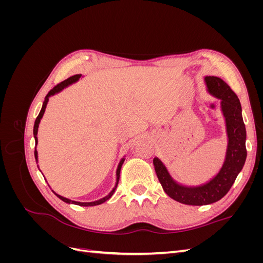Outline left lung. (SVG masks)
<instances>
[{"instance_id":"obj_1","label":"left lung","mask_w":263,"mask_h":263,"mask_svg":"<svg viewBox=\"0 0 263 263\" xmlns=\"http://www.w3.org/2000/svg\"><path fill=\"white\" fill-rule=\"evenodd\" d=\"M204 83L206 92L219 100L225 121L227 147L221 166L215 176L201 184H183L171 176L160 158L154 159L155 170L164 192L174 201L194 206L213 204L224 197L241 172L247 159V133L239 99L220 78L206 76Z\"/></svg>"}]
</instances>
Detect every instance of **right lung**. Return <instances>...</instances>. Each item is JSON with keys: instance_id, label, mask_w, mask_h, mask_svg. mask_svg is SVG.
<instances>
[{"instance_id": "right-lung-1", "label": "right lung", "mask_w": 263, "mask_h": 263, "mask_svg": "<svg viewBox=\"0 0 263 263\" xmlns=\"http://www.w3.org/2000/svg\"><path fill=\"white\" fill-rule=\"evenodd\" d=\"M83 77H84V76H82V74H76V76H73V77H70L69 79H67V80L61 82V83L58 84L57 86H54L53 89H52L48 94H47V97L45 98V101H44V103H43V107H42V109H41V113H39V115L37 116L36 121H35V125H34V138H35V144H36V146H37V144H38V138H37L38 127H39V124H41L42 118H43V116H44V114H45V110H46L47 104H48V102H49V98L53 97V95H55V94L60 93L61 91L65 90L66 87H68L69 85H72L73 83H77V82H78L79 80H80V79H82ZM36 148H37V147H35V159H36V162L38 163V151H37ZM125 157H126V155L121 159V161H119V163H118V165H117V170H116V182H115L114 187L112 189V191H110V192H109L106 196L100 198V200L93 201V202H77V201H72V200H70V198H67V197H65V196H61V195L57 194V193L54 192V191H52V192H53L55 195H57L61 201H63L65 203H68V204H74V205H79V206H97V205L103 204L104 202L108 201L109 198L112 197L113 194L115 193V190L117 189L118 182H119V177H121V169H122V165H123V163H124V161H125ZM37 166L39 168V165H37Z\"/></svg>"}]
</instances>
